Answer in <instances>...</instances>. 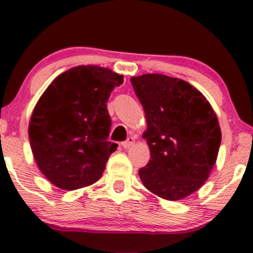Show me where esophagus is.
I'll return each mask as SVG.
<instances>
[{
    "mask_svg": "<svg viewBox=\"0 0 253 253\" xmlns=\"http://www.w3.org/2000/svg\"><path fill=\"white\" fill-rule=\"evenodd\" d=\"M133 144H134V137L133 136H129L128 138L126 139V141L121 143V145L125 148V149H127V148L132 147V145H133Z\"/></svg>",
    "mask_w": 253,
    "mask_h": 253,
    "instance_id": "obj_1",
    "label": "esophagus"
}]
</instances>
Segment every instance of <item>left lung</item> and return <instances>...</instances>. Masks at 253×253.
<instances>
[{
    "label": "left lung",
    "instance_id": "1",
    "mask_svg": "<svg viewBox=\"0 0 253 253\" xmlns=\"http://www.w3.org/2000/svg\"><path fill=\"white\" fill-rule=\"evenodd\" d=\"M131 83L144 109L143 138L150 150L139 177L154 195L182 200L206 182L216 162L221 132L215 112L182 79L148 73L132 77Z\"/></svg>",
    "mask_w": 253,
    "mask_h": 253
}]
</instances>
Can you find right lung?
I'll return each instance as SVG.
<instances>
[{"instance_id": "1", "label": "right lung", "mask_w": 253, "mask_h": 253, "mask_svg": "<svg viewBox=\"0 0 253 253\" xmlns=\"http://www.w3.org/2000/svg\"><path fill=\"white\" fill-rule=\"evenodd\" d=\"M124 76L99 66H77L53 79L35 105L29 141L40 171L57 187L77 190L96 182L116 150L108 141L106 103Z\"/></svg>"}]
</instances>
